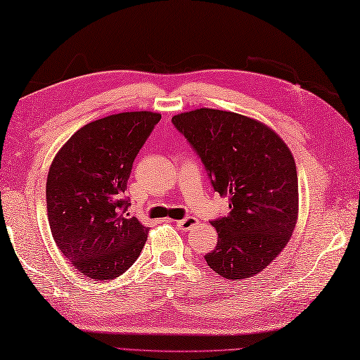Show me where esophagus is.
<instances>
[{
  "label": "esophagus",
  "instance_id": "34e87169",
  "mask_svg": "<svg viewBox=\"0 0 360 360\" xmlns=\"http://www.w3.org/2000/svg\"><path fill=\"white\" fill-rule=\"evenodd\" d=\"M198 222H199L198 219L193 218V216H189V218L177 221V227L185 232V230H191L194 226H198Z\"/></svg>",
  "mask_w": 360,
  "mask_h": 360
}]
</instances>
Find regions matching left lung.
<instances>
[{"instance_id":"obj_1","label":"left lung","mask_w":360,"mask_h":360,"mask_svg":"<svg viewBox=\"0 0 360 360\" xmlns=\"http://www.w3.org/2000/svg\"><path fill=\"white\" fill-rule=\"evenodd\" d=\"M200 157L227 216L212 221L218 244L205 255L226 279L259 274L287 246L297 221V172L285 142L262 122L200 108L172 117Z\"/></svg>"}]
</instances>
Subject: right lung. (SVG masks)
<instances>
[{
    "label": "right lung",
    "mask_w": 360,
    "mask_h": 360,
    "mask_svg": "<svg viewBox=\"0 0 360 360\" xmlns=\"http://www.w3.org/2000/svg\"><path fill=\"white\" fill-rule=\"evenodd\" d=\"M161 114L119 112L81 127L46 177V212L58 249L81 274L119 277L136 262L148 229L127 213L133 161Z\"/></svg>",
    "instance_id": "right-lung-1"
}]
</instances>
